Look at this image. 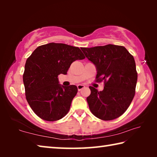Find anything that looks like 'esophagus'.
<instances>
[{"label":"esophagus","mask_w":157,"mask_h":157,"mask_svg":"<svg viewBox=\"0 0 157 157\" xmlns=\"http://www.w3.org/2000/svg\"><path fill=\"white\" fill-rule=\"evenodd\" d=\"M84 87H85L84 85H82V84L78 85V91H80L82 89H83L84 88Z\"/></svg>","instance_id":"1"}]
</instances>
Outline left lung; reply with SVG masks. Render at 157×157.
I'll list each match as a JSON object with an SVG mask.
<instances>
[{
    "mask_svg": "<svg viewBox=\"0 0 157 157\" xmlns=\"http://www.w3.org/2000/svg\"><path fill=\"white\" fill-rule=\"evenodd\" d=\"M81 50L96 68V80H105L102 91L89 86L91 94L86 100L90 110L103 121L118 118L135 95L138 75L134 57L124 46L113 44Z\"/></svg>",
    "mask_w": 157,
    "mask_h": 157,
    "instance_id": "obj_1",
    "label": "left lung"
}]
</instances>
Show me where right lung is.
Wrapping results in <instances>:
<instances>
[{
  "label": "right lung",
  "instance_id": "1",
  "mask_svg": "<svg viewBox=\"0 0 157 157\" xmlns=\"http://www.w3.org/2000/svg\"><path fill=\"white\" fill-rule=\"evenodd\" d=\"M84 58L78 47L56 43L37 47L28 58L23 75L26 100L39 118L55 121L67 114L78 88L61 85L58 75H66L74 61Z\"/></svg>",
  "mask_w": 157,
  "mask_h": 157
}]
</instances>
